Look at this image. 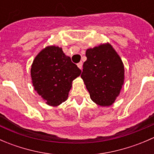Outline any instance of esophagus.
<instances>
[{
  "instance_id": "34e87169",
  "label": "esophagus",
  "mask_w": 154,
  "mask_h": 154,
  "mask_svg": "<svg viewBox=\"0 0 154 154\" xmlns=\"http://www.w3.org/2000/svg\"><path fill=\"white\" fill-rule=\"evenodd\" d=\"M77 66H78L79 68H80V69L82 70V68H83V63H82V62H80L79 63H77Z\"/></svg>"
}]
</instances>
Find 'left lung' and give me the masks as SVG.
<instances>
[{
	"label": "left lung",
	"instance_id": "8db88e82",
	"mask_svg": "<svg viewBox=\"0 0 154 154\" xmlns=\"http://www.w3.org/2000/svg\"><path fill=\"white\" fill-rule=\"evenodd\" d=\"M81 78L91 100L101 106L112 104L125 80L122 59L109 43L86 51Z\"/></svg>",
	"mask_w": 154,
	"mask_h": 154
}]
</instances>
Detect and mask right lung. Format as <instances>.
<instances>
[{
    "mask_svg": "<svg viewBox=\"0 0 154 154\" xmlns=\"http://www.w3.org/2000/svg\"><path fill=\"white\" fill-rule=\"evenodd\" d=\"M30 72L34 89L47 104L57 106L67 100L72 81L81 70L61 48L48 46L35 57Z\"/></svg>",
    "mask_w": 154,
    "mask_h": 154,
    "instance_id": "right-lung-1",
    "label": "right lung"
}]
</instances>
